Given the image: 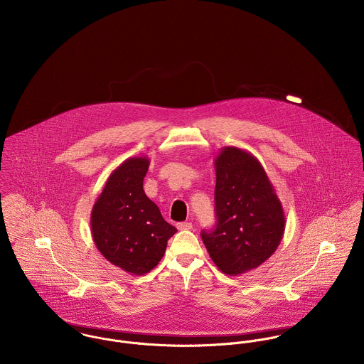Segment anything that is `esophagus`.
Returning <instances> with one entry per match:
<instances>
[{"mask_svg": "<svg viewBox=\"0 0 364 364\" xmlns=\"http://www.w3.org/2000/svg\"><path fill=\"white\" fill-rule=\"evenodd\" d=\"M176 228H178V230H192V223H188V221H185V223H178V224H176Z\"/></svg>", "mask_w": 364, "mask_h": 364, "instance_id": "obj_1", "label": "esophagus"}]
</instances>
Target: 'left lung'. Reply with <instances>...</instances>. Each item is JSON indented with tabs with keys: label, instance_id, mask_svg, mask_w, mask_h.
Returning <instances> with one entry per match:
<instances>
[{
	"label": "left lung",
	"instance_id": "8db88e82",
	"mask_svg": "<svg viewBox=\"0 0 364 364\" xmlns=\"http://www.w3.org/2000/svg\"><path fill=\"white\" fill-rule=\"evenodd\" d=\"M214 168L217 224L202 231V240L215 266L237 276L274 254L284 234V211L262 164L250 151L224 147Z\"/></svg>",
	"mask_w": 364,
	"mask_h": 364
}]
</instances>
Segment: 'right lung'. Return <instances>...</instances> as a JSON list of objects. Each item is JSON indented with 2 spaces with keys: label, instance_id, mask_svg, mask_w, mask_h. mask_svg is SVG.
<instances>
[{
  "label": "right lung",
  "instance_id": "obj_1",
  "mask_svg": "<svg viewBox=\"0 0 364 364\" xmlns=\"http://www.w3.org/2000/svg\"><path fill=\"white\" fill-rule=\"evenodd\" d=\"M149 156H132L109 175L91 211L92 240L105 259L141 276L162 259L176 232L143 189Z\"/></svg>",
  "mask_w": 364,
  "mask_h": 364
}]
</instances>
